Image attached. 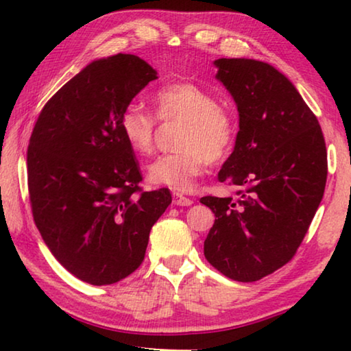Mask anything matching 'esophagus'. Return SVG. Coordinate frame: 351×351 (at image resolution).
<instances>
[{
    "label": "esophagus",
    "instance_id": "esophagus-1",
    "mask_svg": "<svg viewBox=\"0 0 351 351\" xmlns=\"http://www.w3.org/2000/svg\"><path fill=\"white\" fill-rule=\"evenodd\" d=\"M192 203L193 201L187 197H184V195L173 193V204L175 206H190Z\"/></svg>",
    "mask_w": 351,
    "mask_h": 351
}]
</instances>
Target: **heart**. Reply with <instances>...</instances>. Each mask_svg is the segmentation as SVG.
Instances as JSON below:
<instances>
[{"label":"heart","instance_id":"obj_1","mask_svg":"<svg viewBox=\"0 0 351 351\" xmlns=\"http://www.w3.org/2000/svg\"><path fill=\"white\" fill-rule=\"evenodd\" d=\"M159 121H181L175 153H165L147 165L153 184L186 193L193 190L207 161L217 164L228 156L234 142L229 114L218 106L210 93L190 82L165 85L153 96ZM158 121L139 102H130L119 117V128L128 147L139 156L150 154Z\"/></svg>","mask_w":351,"mask_h":351}]
</instances>
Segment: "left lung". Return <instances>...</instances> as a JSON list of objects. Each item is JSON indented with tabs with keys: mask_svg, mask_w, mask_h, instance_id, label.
<instances>
[{
	"mask_svg": "<svg viewBox=\"0 0 351 351\" xmlns=\"http://www.w3.org/2000/svg\"><path fill=\"white\" fill-rule=\"evenodd\" d=\"M217 79L240 114L218 181L239 198L203 197L215 213L204 257L223 276L255 282L294 257L322 201L328 173L317 117L287 77L251 58H218Z\"/></svg>",
	"mask_w": 351,
	"mask_h": 351,
	"instance_id": "1",
	"label": "left lung"
}]
</instances>
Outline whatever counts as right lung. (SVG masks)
Here are the masks:
<instances>
[{"instance_id": "obj_1", "label": "right lung", "mask_w": 351, "mask_h": 351, "mask_svg": "<svg viewBox=\"0 0 351 351\" xmlns=\"http://www.w3.org/2000/svg\"><path fill=\"white\" fill-rule=\"evenodd\" d=\"M156 77L132 54L93 62L47 100L27 147L29 201L41 237L71 274L112 285L139 268L169 189L144 192L122 138L123 106Z\"/></svg>"}]
</instances>
